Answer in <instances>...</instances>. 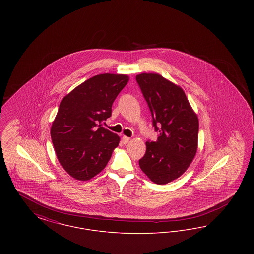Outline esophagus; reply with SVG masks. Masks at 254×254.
Instances as JSON below:
<instances>
[{
	"instance_id": "1",
	"label": "esophagus",
	"mask_w": 254,
	"mask_h": 254,
	"mask_svg": "<svg viewBox=\"0 0 254 254\" xmlns=\"http://www.w3.org/2000/svg\"><path fill=\"white\" fill-rule=\"evenodd\" d=\"M129 140H130V138H128L127 136H123V138H122V141L124 144H127L129 142Z\"/></svg>"
}]
</instances>
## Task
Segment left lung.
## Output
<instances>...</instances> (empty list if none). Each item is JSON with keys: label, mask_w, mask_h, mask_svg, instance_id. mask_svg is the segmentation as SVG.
Returning <instances> with one entry per match:
<instances>
[{"label": "left lung", "mask_w": 254, "mask_h": 254, "mask_svg": "<svg viewBox=\"0 0 254 254\" xmlns=\"http://www.w3.org/2000/svg\"><path fill=\"white\" fill-rule=\"evenodd\" d=\"M136 81L151 112L153 127L160 132L156 142L145 143L146 151L139 166L153 183L165 185L179 178L196 155L198 116L182 87L162 75L141 73Z\"/></svg>", "instance_id": "left-lung-1"}]
</instances>
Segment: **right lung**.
<instances>
[{
  "mask_svg": "<svg viewBox=\"0 0 254 254\" xmlns=\"http://www.w3.org/2000/svg\"><path fill=\"white\" fill-rule=\"evenodd\" d=\"M129 80L126 74L95 75L63 98L50 135L62 168L71 177L87 181L109 163L120 137L102 127L111 107Z\"/></svg>",
  "mask_w": 254,
  "mask_h": 254,
  "instance_id": "obj_1",
  "label": "right lung"
}]
</instances>
